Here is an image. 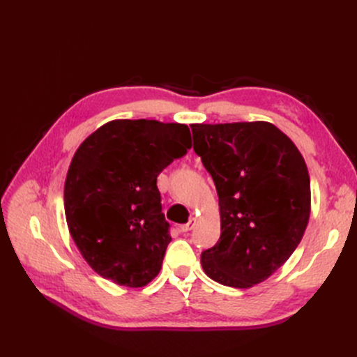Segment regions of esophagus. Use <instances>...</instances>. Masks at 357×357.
<instances>
[{"instance_id":"esophagus-1","label":"esophagus","mask_w":357,"mask_h":357,"mask_svg":"<svg viewBox=\"0 0 357 357\" xmlns=\"http://www.w3.org/2000/svg\"><path fill=\"white\" fill-rule=\"evenodd\" d=\"M195 223H197V219H190L186 225H181L180 226V231L181 232H189V231L193 229V226H195Z\"/></svg>"}]
</instances>
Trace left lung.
Segmentation results:
<instances>
[{"label":"left lung","instance_id":"obj_1","mask_svg":"<svg viewBox=\"0 0 357 357\" xmlns=\"http://www.w3.org/2000/svg\"><path fill=\"white\" fill-rule=\"evenodd\" d=\"M219 195L220 238L201 253L205 274L245 289L295 252L310 219V176L291 139L268 122L190 125Z\"/></svg>","mask_w":357,"mask_h":357}]
</instances>
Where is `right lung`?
<instances>
[{
	"label": "right lung",
	"instance_id": "add662e5",
	"mask_svg": "<svg viewBox=\"0 0 357 357\" xmlns=\"http://www.w3.org/2000/svg\"><path fill=\"white\" fill-rule=\"evenodd\" d=\"M192 147L181 123L113 121L75 152L63 189L68 229L95 273L142 287L159 274L171 241L159 172Z\"/></svg>",
	"mask_w": 357,
	"mask_h": 357
}]
</instances>
